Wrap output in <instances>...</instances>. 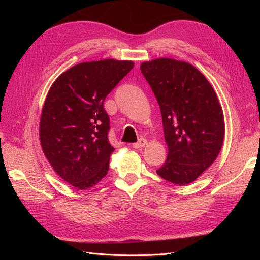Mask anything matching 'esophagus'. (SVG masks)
<instances>
[{
	"instance_id": "esophagus-1",
	"label": "esophagus",
	"mask_w": 260,
	"mask_h": 260,
	"mask_svg": "<svg viewBox=\"0 0 260 260\" xmlns=\"http://www.w3.org/2000/svg\"><path fill=\"white\" fill-rule=\"evenodd\" d=\"M146 143H147V141L144 138H141V139H139V141H138L137 143H133L132 144V147L133 148H142L143 146L146 145Z\"/></svg>"
}]
</instances>
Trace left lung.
<instances>
[{
  "instance_id": "left-lung-1",
  "label": "left lung",
  "mask_w": 260,
  "mask_h": 260,
  "mask_svg": "<svg viewBox=\"0 0 260 260\" xmlns=\"http://www.w3.org/2000/svg\"><path fill=\"white\" fill-rule=\"evenodd\" d=\"M140 68L159 104L168 146L167 159L156 172L171 183H191L221 149V105L205 76L185 61L158 58Z\"/></svg>"
}]
</instances>
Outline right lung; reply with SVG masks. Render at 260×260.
I'll use <instances>...</instances> for the list:
<instances>
[{
	"mask_svg": "<svg viewBox=\"0 0 260 260\" xmlns=\"http://www.w3.org/2000/svg\"><path fill=\"white\" fill-rule=\"evenodd\" d=\"M133 66L116 59L81 62L62 73L46 95L40 120L43 153L55 172L78 190L107 175L115 148L108 141L104 101Z\"/></svg>",
	"mask_w": 260,
	"mask_h": 260,
	"instance_id": "right-lung-1",
	"label": "right lung"
}]
</instances>
